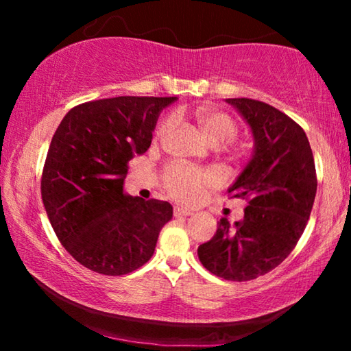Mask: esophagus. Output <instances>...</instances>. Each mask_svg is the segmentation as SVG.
Wrapping results in <instances>:
<instances>
[{"label":"esophagus","instance_id":"1","mask_svg":"<svg viewBox=\"0 0 351 351\" xmlns=\"http://www.w3.org/2000/svg\"><path fill=\"white\" fill-rule=\"evenodd\" d=\"M173 213H175V217H176V218H181V217H190V215H192V212L187 210V209H182V207H175Z\"/></svg>","mask_w":351,"mask_h":351}]
</instances>
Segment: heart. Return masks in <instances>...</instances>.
<instances>
[{
    "label": "heart",
    "instance_id": "heart-1",
    "mask_svg": "<svg viewBox=\"0 0 351 351\" xmlns=\"http://www.w3.org/2000/svg\"><path fill=\"white\" fill-rule=\"evenodd\" d=\"M197 123L204 138L212 145L228 144L239 134V125L229 114L212 108H199L195 114ZM173 123V119H167L159 127L158 134H164ZM217 182V176L210 171L186 167V165H173L164 173V186L167 192L178 201L192 203L198 199L203 189Z\"/></svg>",
    "mask_w": 351,
    "mask_h": 351
}]
</instances>
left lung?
<instances>
[{
    "instance_id": "1",
    "label": "left lung",
    "mask_w": 351,
    "mask_h": 351,
    "mask_svg": "<svg viewBox=\"0 0 351 351\" xmlns=\"http://www.w3.org/2000/svg\"><path fill=\"white\" fill-rule=\"evenodd\" d=\"M226 102L239 111L254 139L251 159L228 189L247 206L240 221L219 219L198 257L212 274L246 282L277 268L295 247L316 198V167L306 134L293 119L258 100Z\"/></svg>"
}]
</instances>
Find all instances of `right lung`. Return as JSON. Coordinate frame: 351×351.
<instances>
[{"instance_id": "1", "label": "right lung", "mask_w": 351, "mask_h": 351, "mask_svg": "<svg viewBox=\"0 0 351 351\" xmlns=\"http://www.w3.org/2000/svg\"><path fill=\"white\" fill-rule=\"evenodd\" d=\"M175 100L122 96L82 104L52 136L41 198L57 239L85 268L123 276L152 258L173 207L132 197L123 181L128 161L148 150L159 114Z\"/></svg>"}]
</instances>
